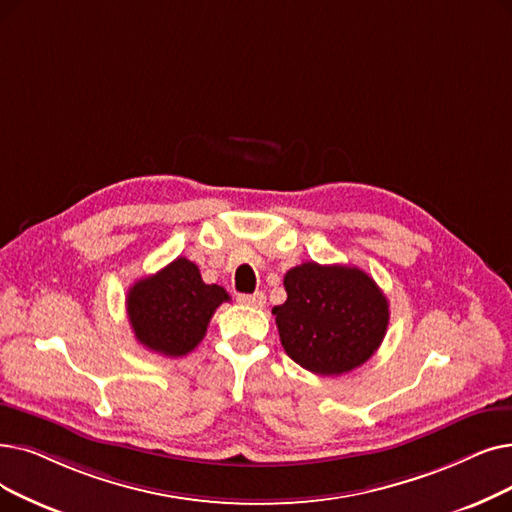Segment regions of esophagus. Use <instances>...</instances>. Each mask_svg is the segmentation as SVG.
Listing matches in <instances>:
<instances>
[{"label": "esophagus", "mask_w": 512, "mask_h": 512, "mask_svg": "<svg viewBox=\"0 0 512 512\" xmlns=\"http://www.w3.org/2000/svg\"><path fill=\"white\" fill-rule=\"evenodd\" d=\"M238 303L247 305V307H263L265 305V295L263 293H253V295H238Z\"/></svg>", "instance_id": "34e87169"}]
</instances>
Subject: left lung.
Masks as SVG:
<instances>
[{
  "mask_svg": "<svg viewBox=\"0 0 512 512\" xmlns=\"http://www.w3.org/2000/svg\"><path fill=\"white\" fill-rule=\"evenodd\" d=\"M284 291L272 314L286 355L305 370L339 376L381 347L389 301L364 270L307 261L286 272Z\"/></svg>",
  "mask_w": 512,
  "mask_h": 512,
  "instance_id": "1",
  "label": "left lung"
}]
</instances>
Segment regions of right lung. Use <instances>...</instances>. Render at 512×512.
I'll use <instances>...</instances> for the list:
<instances>
[{
  "instance_id": "obj_1",
  "label": "right lung",
  "mask_w": 512,
  "mask_h": 512,
  "mask_svg": "<svg viewBox=\"0 0 512 512\" xmlns=\"http://www.w3.org/2000/svg\"><path fill=\"white\" fill-rule=\"evenodd\" d=\"M224 301H230L224 288L205 284L196 263L177 257L129 288L127 316L138 343L167 358H182L203 341Z\"/></svg>"
}]
</instances>
